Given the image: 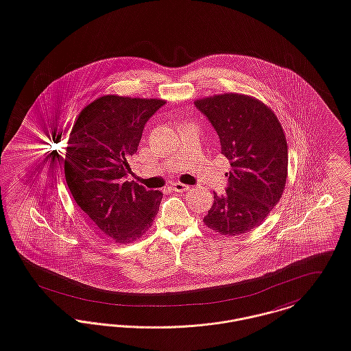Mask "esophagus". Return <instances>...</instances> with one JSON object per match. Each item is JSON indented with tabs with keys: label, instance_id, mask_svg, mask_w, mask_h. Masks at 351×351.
<instances>
[{
	"label": "esophagus",
	"instance_id": "34e87169",
	"mask_svg": "<svg viewBox=\"0 0 351 351\" xmlns=\"http://www.w3.org/2000/svg\"><path fill=\"white\" fill-rule=\"evenodd\" d=\"M171 189L174 191H188L191 188L185 184H181V182H173L171 184Z\"/></svg>",
	"mask_w": 351,
	"mask_h": 351
}]
</instances>
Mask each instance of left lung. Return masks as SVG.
Here are the masks:
<instances>
[{
  "label": "left lung",
  "instance_id": "1",
  "mask_svg": "<svg viewBox=\"0 0 351 351\" xmlns=\"http://www.w3.org/2000/svg\"><path fill=\"white\" fill-rule=\"evenodd\" d=\"M195 107L216 128L221 154L230 160L228 188L204 223L223 236L250 232L280 201L287 181L288 146L275 112L254 96L220 94L197 99Z\"/></svg>",
  "mask_w": 351,
  "mask_h": 351
}]
</instances>
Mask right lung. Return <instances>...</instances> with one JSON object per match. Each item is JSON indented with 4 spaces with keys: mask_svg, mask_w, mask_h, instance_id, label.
I'll return each mask as SVG.
<instances>
[{
    "mask_svg": "<svg viewBox=\"0 0 351 351\" xmlns=\"http://www.w3.org/2000/svg\"><path fill=\"white\" fill-rule=\"evenodd\" d=\"M162 99L100 96L71 130L64 174L68 189L93 226L115 243L141 239L153 225L162 193L126 181L149 118Z\"/></svg>",
    "mask_w": 351,
    "mask_h": 351,
    "instance_id": "right-lung-1",
    "label": "right lung"
}]
</instances>
